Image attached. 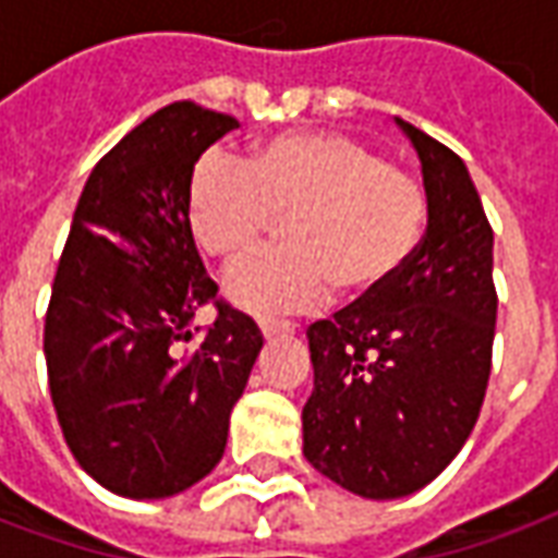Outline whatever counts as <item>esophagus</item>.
<instances>
[{"instance_id":"esophagus-1","label":"esophagus","mask_w":558,"mask_h":558,"mask_svg":"<svg viewBox=\"0 0 558 558\" xmlns=\"http://www.w3.org/2000/svg\"><path fill=\"white\" fill-rule=\"evenodd\" d=\"M259 331L266 338H278V335H292L295 326L292 323H283V319H259Z\"/></svg>"}]
</instances>
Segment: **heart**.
Returning a JSON list of instances; mask_svg holds the SVG:
<instances>
[{
    "label": "heart",
    "mask_w": 558,
    "mask_h": 558,
    "mask_svg": "<svg viewBox=\"0 0 558 558\" xmlns=\"http://www.w3.org/2000/svg\"><path fill=\"white\" fill-rule=\"evenodd\" d=\"M196 242L239 259L290 218L287 247L263 251L227 275L232 304L256 316L311 311L331 287L371 299L395 283L415 254L427 196L410 172L340 131L271 137L239 160L208 148L187 187Z\"/></svg>",
    "instance_id": "obj_1"
}]
</instances>
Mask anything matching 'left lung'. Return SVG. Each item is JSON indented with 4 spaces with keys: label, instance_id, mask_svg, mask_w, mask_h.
Wrapping results in <instances>:
<instances>
[{
    "label": "left lung",
    "instance_id": "1",
    "mask_svg": "<svg viewBox=\"0 0 558 558\" xmlns=\"http://www.w3.org/2000/svg\"><path fill=\"white\" fill-rule=\"evenodd\" d=\"M418 151L427 230L395 283L307 328L314 391L304 457L364 499H400L442 472L490 379L493 230L454 151L398 119Z\"/></svg>",
    "mask_w": 558,
    "mask_h": 558
}]
</instances>
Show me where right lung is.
I'll return each instance as SVG.
<instances>
[{
  "label": "right lung",
  "instance_id": "1",
  "mask_svg": "<svg viewBox=\"0 0 558 558\" xmlns=\"http://www.w3.org/2000/svg\"><path fill=\"white\" fill-rule=\"evenodd\" d=\"M239 122L194 101L151 113L104 155L56 268L44 355L71 454L128 499H167L218 466L263 335L218 302L196 254L187 187L199 155ZM216 323L194 351L195 311Z\"/></svg>",
  "mask_w": 558,
  "mask_h": 558
}]
</instances>
